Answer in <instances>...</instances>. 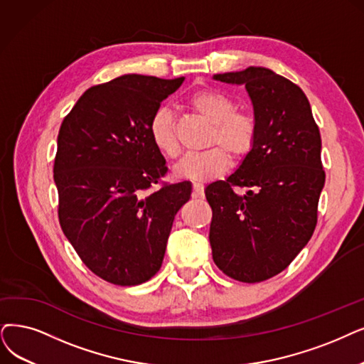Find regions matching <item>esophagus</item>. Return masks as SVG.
Masks as SVG:
<instances>
[{
	"instance_id": "esophagus-1",
	"label": "esophagus",
	"mask_w": 364,
	"mask_h": 364,
	"mask_svg": "<svg viewBox=\"0 0 364 364\" xmlns=\"http://www.w3.org/2000/svg\"><path fill=\"white\" fill-rule=\"evenodd\" d=\"M193 197L194 198L205 197V186H203V183L194 182V185H193Z\"/></svg>"
}]
</instances>
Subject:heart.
<instances>
[{"instance_id": "heart-1", "label": "heart", "mask_w": 364, "mask_h": 364, "mask_svg": "<svg viewBox=\"0 0 364 364\" xmlns=\"http://www.w3.org/2000/svg\"><path fill=\"white\" fill-rule=\"evenodd\" d=\"M188 105L212 125L208 146L210 149L188 155L174 167V174L194 182L209 181L220 176L230 164V155L235 161L248 156L257 141V124L248 113L235 112V103L224 94L213 90H200L191 94ZM149 136L158 152L174 159L181 154L176 134V122L173 113L159 107L151 118Z\"/></svg>"}]
</instances>
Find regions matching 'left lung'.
I'll return each instance as SVG.
<instances>
[{
  "label": "left lung",
  "mask_w": 364,
  "mask_h": 364,
  "mask_svg": "<svg viewBox=\"0 0 364 364\" xmlns=\"http://www.w3.org/2000/svg\"><path fill=\"white\" fill-rule=\"evenodd\" d=\"M213 79L245 86L257 141L225 181L205 190L212 257L230 278L261 282L287 269L312 237L326 182L321 136L306 95L274 71L248 67Z\"/></svg>",
  "instance_id": "left-lung-1"
}]
</instances>
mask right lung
I'll return each instance as SVG.
<instances>
[{"instance_id": "obj_1", "label": "right lung", "mask_w": 364, "mask_h": 364, "mask_svg": "<svg viewBox=\"0 0 364 364\" xmlns=\"http://www.w3.org/2000/svg\"><path fill=\"white\" fill-rule=\"evenodd\" d=\"M183 80L119 76L85 91L61 124L53 166L60 224L86 267L110 284L152 278L191 197L188 181L155 190L167 167L149 136L152 114Z\"/></svg>"}]
</instances>
